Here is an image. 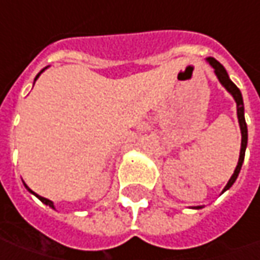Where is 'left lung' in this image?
Listing matches in <instances>:
<instances>
[{
    "instance_id": "8db88e82",
    "label": "left lung",
    "mask_w": 260,
    "mask_h": 260,
    "mask_svg": "<svg viewBox=\"0 0 260 260\" xmlns=\"http://www.w3.org/2000/svg\"><path fill=\"white\" fill-rule=\"evenodd\" d=\"M207 61H209V64H210L211 68L214 69V73H216V76H217V79H219L220 83L226 87V90H228L229 93L233 96V99L236 101L237 119H239L240 132H242V145H240V155H239V162H237L235 173H233V175L230 177L229 183L226 184V187H224V188H223V191H221V192H224L226 190H229V188L233 185V183H235V181H236L237 175H239V173H240V168H242V164H243V159H245V152H246V147H247V125H246V121H245V106H243V98H242V93H240L239 87H237V86L235 85L232 80H230V77H229L226 69L223 68V66L220 64L216 58L207 57ZM194 209H202V206H196Z\"/></svg>"
}]
</instances>
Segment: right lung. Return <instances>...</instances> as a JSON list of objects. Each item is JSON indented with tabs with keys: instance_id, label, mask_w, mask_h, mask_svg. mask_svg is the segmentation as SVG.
<instances>
[{
	"instance_id": "right-lung-1",
	"label": "right lung",
	"mask_w": 260,
	"mask_h": 260,
	"mask_svg": "<svg viewBox=\"0 0 260 260\" xmlns=\"http://www.w3.org/2000/svg\"><path fill=\"white\" fill-rule=\"evenodd\" d=\"M43 72H44V69H43V70H41L40 73H39V75H37V76H36V79H34V80H37V77L40 76V75H41V73H43ZM24 185H25V184H24ZM25 188H27V190H28V191L31 192V194H34V196H36V197H39V200H41V202L44 203V204H47V206H50V207H51V209H54V204H53V202H50L49 199H44V197H41V196H39V194H36V192L31 191V190H30V188H28V187H27V185H25Z\"/></svg>"
}]
</instances>
